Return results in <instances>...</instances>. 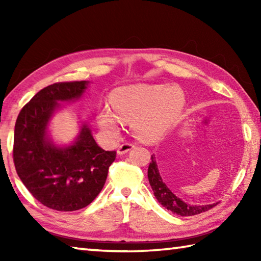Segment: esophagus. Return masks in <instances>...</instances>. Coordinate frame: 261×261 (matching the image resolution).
Here are the masks:
<instances>
[{
	"mask_svg": "<svg viewBox=\"0 0 261 261\" xmlns=\"http://www.w3.org/2000/svg\"><path fill=\"white\" fill-rule=\"evenodd\" d=\"M135 147V144H131V143H123L121 144L120 146H118V149H117V153L118 154H125L130 151V149H132Z\"/></svg>",
	"mask_w": 261,
	"mask_h": 261,
	"instance_id": "esophagus-1",
	"label": "esophagus"
}]
</instances>
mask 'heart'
Returning a JSON list of instances; mask_svg holds the SVG:
<instances>
[{
	"instance_id": "heart-1",
	"label": "heart",
	"mask_w": 261,
	"mask_h": 261,
	"mask_svg": "<svg viewBox=\"0 0 261 261\" xmlns=\"http://www.w3.org/2000/svg\"><path fill=\"white\" fill-rule=\"evenodd\" d=\"M185 96L182 88L162 84H135L117 88L112 95L113 112L100 110L99 124L116 136L120 122H131L136 137L146 143L161 139L182 114Z\"/></svg>"
}]
</instances>
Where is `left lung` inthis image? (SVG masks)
I'll return each instance as SVG.
<instances>
[{
	"mask_svg": "<svg viewBox=\"0 0 261 261\" xmlns=\"http://www.w3.org/2000/svg\"><path fill=\"white\" fill-rule=\"evenodd\" d=\"M152 162L148 166V180L151 184L152 190L154 192V196L158 199L160 204L167 208L168 211L173 212L174 214H177L180 216H191L200 214L202 212H206L218 204H211V205H189L184 202L180 198L176 197L175 194L170 191L169 188L167 187L166 183L160 175V171L158 169L155 155L151 156Z\"/></svg>",
	"mask_w": 261,
	"mask_h": 261,
	"instance_id": "1",
	"label": "left lung"
}]
</instances>
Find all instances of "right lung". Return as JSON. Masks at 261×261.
Segmentation results:
<instances>
[{
    "label": "right lung",
    "mask_w": 261,
    "mask_h": 261,
    "mask_svg": "<svg viewBox=\"0 0 261 261\" xmlns=\"http://www.w3.org/2000/svg\"><path fill=\"white\" fill-rule=\"evenodd\" d=\"M88 82L55 83L39 91L17 117L14 162L17 174L31 194L48 208L72 212L84 208L102 190L115 151L98 146L86 123L69 146H57L48 124L59 101H74Z\"/></svg>",
    "instance_id": "obj_1"
}]
</instances>
